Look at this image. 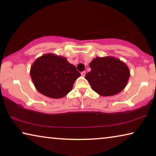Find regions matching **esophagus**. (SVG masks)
<instances>
[{"mask_svg": "<svg viewBox=\"0 0 156 156\" xmlns=\"http://www.w3.org/2000/svg\"><path fill=\"white\" fill-rule=\"evenodd\" d=\"M80 74H81V76H83V77H84V76H85V71L81 72Z\"/></svg>", "mask_w": 156, "mask_h": 156, "instance_id": "1", "label": "esophagus"}]
</instances>
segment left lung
Here are the masks:
<instances>
[{"label": "left lung", "mask_w": 156, "mask_h": 156, "mask_svg": "<svg viewBox=\"0 0 156 156\" xmlns=\"http://www.w3.org/2000/svg\"><path fill=\"white\" fill-rule=\"evenodd\" d=\"M89 66L91 71L85 75V79L98 95L113 96L126 87L130 71L120 59L111 56L96 57Z\"/></svg>", "instance_id": "1"}]
</instances>
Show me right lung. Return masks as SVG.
Returning a JSON list of instances; mask_svg holds the SVG:
<instances>
[{
  "label": "right lung",
  "mask_w": 156,
  "mask_h": 156,
  "mask_svg": "<svg viewBox=\"0 0 156 156\" xmlns=\"http://www.w3.org/2000/svg\"><path fill=\"white\" fill-rule=\"evenodd\" d=\"M30 76L37 91L48 98L59 99L71 91L80 73L66 57L49 53L34 61Z\"/></svg>",
  "instance_id": "add662e5"
}]
</instances>
